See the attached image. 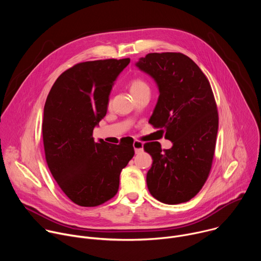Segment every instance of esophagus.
<instances>
[{
	"instance_id": "esophagus-1",
	"label": "esophagus",
	"mask_w": 261,
	"mask_h": 261,
	"mask_svg": "<svg viewBox=\"0 0 261 261\" xmlns=\"http://www.w3.org/2000/svg\"><path fill=\"white\" fill-rule=\"evenodd\" d=\"M133 147H134V151L136 154L140 153L142 150H143V143L141 141H138V140H135L133 142Z\"/></svg>"
}]
</instances>
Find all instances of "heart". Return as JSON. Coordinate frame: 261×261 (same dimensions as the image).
I'll return each instance as SVG.
<instances>
[{
    "instance_id": "obj_1",
    "label": "heart",
    "mask_w": 261,
    "mask_h": 261,
    "mask_svg": "<svg viewBox=\"0 0 261 261\" xmlns=\"http://www.w3.org/2000/svg\"><path fill=\"white\" fill-rule=\"evenodd\" d=\"M129 88H130L131 94H133V93H136V92H139V91H141L143 89L148 88V86H147V84L144 81H142L140 79H134V80H132L130 82Z\"/></svg>"
}]
</instances>
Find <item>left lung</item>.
Segmentation results:
<instances>
[{
    "mask_svg": "<svg viewBox=\"0 0 261 261\" xmlns=\"http://www.w3.org/2000/svg\"><path fill=\"white\" fill-rule=\"evenodd\" d=\"M135 66L159 90L148 123L172 142L163 151L158 141L143 145L153 159L147 189L163 203L189 201L204 185L215 153L219 122L211 85L200 68L179 53L148 54Z\"/></svg>",
    "mask_w": 261,
    "mask_h": 261,
    "instance_id": "obj_1",
    "label": "left lung"
}]
</instances>
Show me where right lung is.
Listing matches in <instances>:
<instances>
[{"label":"right lung","mask_w":261,"mask_h":261,"mask_svg":"<svg viewBox=\"0 0 261 261\" xmlns=\"http://www.w3.org/2000/svg\"><path fill=\"white\" fill-rule=\"evenodd\" d=\"M130 59L80 63L63 72L45 105L42 134L48 168L62 191L81 206L113 198L134 156L131 142H96L93 130L107 113L109 95Z\"/></svg>","instance_id":"obj_1"}]
</instances>
